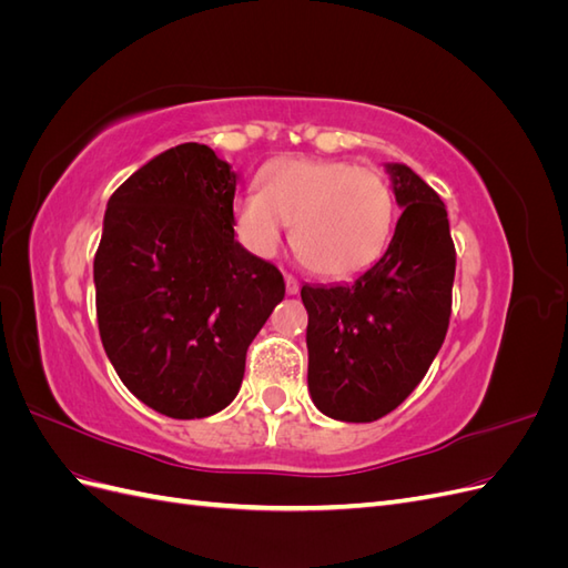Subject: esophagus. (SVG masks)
<instances>
[{"label":"esophagus","instance_id":"1","mask_svg":"<svg viewBox=\"0 0 568 568\" xmlns=\"http://www.w3.org/2000/svg\"><path fill=\"white\" fill-rule=\"evenodd\" d=\"M284 282H286V294H288V296H296L298 291H301V284H298V280H296V277H291V274H286Z\"/></svg>","mask_w":568,"mask_h":568}]
</instances>
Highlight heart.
<instances>
[{
    "instance_id": "b5f03b06",
    "label": "heart",
    "mask_w": 568,
    "mask_h": 568,
    "mask_svg": "<svg viewBox=\"0 0 568 568\" xmlns=\"http://www.w3.org/2000/svg\"><path fill=\"white\" fill-rule=\"evenodd\" d=\"M261 189L236 196V236L270 257L294 225L301 261L326 280L365 272L384 255L395 199L384 175L346 161L274 159L257 175Z\"/></svg>"
}]
</instances>
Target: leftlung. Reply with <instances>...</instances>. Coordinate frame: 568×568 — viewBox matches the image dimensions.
<instances>
[{"label": "left lung", "mask_w": 568, "mask_h": 568, "mask_svg": "<svg viewBox=\"0 0 568 568\" xmlns=\"http://www.w3.org/2000/svg\"><path fill=\"white\" fill-rule=\"evenodd\" d=\"M403 215L386 253L351 284L301 288L307 390L322 415L374 422L417 388L450 324L455 244L440 196L386 163Z\"/></svg>", "instance_id": "obj_1"}]
</instances>
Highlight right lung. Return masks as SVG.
<instances>
[{
    "instance_id": "1",
    "label": "right lung",
    "mask_w": 568,
    "mask_h": 568,
    "mask_svg": "<svg viewBox=\"0 0 568 568\" xmlns=\"http://www.w3.org/2000/svg\"><path fill=\"white\" fill-rule=\"evenodd\" d=\"M236 173L205 144L159 153L106 203L94 255L104 351L144 405L173 419L225 409L284 277L234 239Z\"/></svg>"
}]
</instances>
